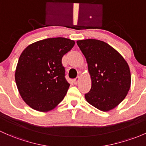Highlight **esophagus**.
I'll list each match as a JSON object with an SVG mask.
<instances>
[{
    "label": "esophagus",
    "mask_w": 146,
    "mask_h": 146,
    "mask_svg": "<svg viewBox=\"0 0 146 146\" xmlns=\"http://www.w3.org/2000/svg\"><path fill=\"white\" fill-rule=\"evenodd\" d=\"M80 79V78L79 76H78V77L76 78V79H75V80H73V82H74V84H75V85H77V84L78 83V82H79Z\"/></svg>",
    "instance_id": "obj_1"
}]
</instances>
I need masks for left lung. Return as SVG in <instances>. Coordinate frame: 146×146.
Instances as JSON below:
<instances>
[{"instance_id": "left-lung-1", "label": "left lung", "mask_w": 146, "mask_h": 146, "mask_svg": "<svg viewBox=\"0 0 146 146\" xmlns=\"http://www.w3.org/2000/svg\"><path fill=\"white\" fill-rule=\"evenodd\" d=\"M85 56L92 87L86 101L97 109L109 111L125 99L131 87L129 66L117 50L96 39L77 41Z\"/></svg>"}]
</instances>
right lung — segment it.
<instances>
[{
    "label": "right lung",
    "instance_id": "1",
    "mask_svg": "<svg viewBox=\"0 0 146 146\" xmlns=\"http://www.w3.org/2000/svg\"><path fill=\"white\" fill-rule=\"evenodd\" d=\"M74 45V40L59 37L37 41L24 49L15 77L21 97L29 106L47 112L62 101L70 85L61 59Z\"/></svg>",
    "mask_w": 146,
    "mask_h": 146
}]
</instances>
